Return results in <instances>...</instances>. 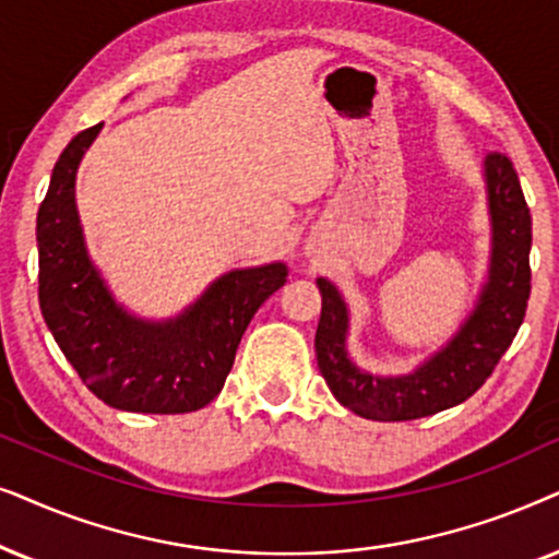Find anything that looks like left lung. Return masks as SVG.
I'll return each instance as SVG.
<instances>
[{"label":"left lung","mask_w":559,"mask_h":559,"mask_svg":"<svg viewBox=\"0 0 559 559\" xmlns=\"http://www.w3.org/2000/svg\"><path fill=\"white\" fill-rule=\"evenodd\" d=\"M486 181L493 219L488 284L448 347L412 376L381 378L357 370L345 353V301L330 281H317L322 292L314 337L317 366L334 399L349 412L378 421H412L463 404L488 381L516 337L532 294V214L509 155L498 151L488 155Z\"/></svg>","instance_id":"1"}]
</instances>
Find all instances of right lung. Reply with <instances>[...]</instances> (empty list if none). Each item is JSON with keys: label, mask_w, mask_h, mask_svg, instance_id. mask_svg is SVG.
Here are the masks:
<instances>
[{"label": "right lung", "mask_w": 559, "mask_h": 559, "mask_svg": "<svg viewBox=\"0 0 559 559\" xmlns=\"http://www.w3.org/2000/svg\"><path fill=\"white\" fill-rule=\"evenodd\" d=\"M99 130L94 124L66 145L37 212L43 319L86 389L107 406L138 414L197 412L222 391L250 319L286 284L288 267L271 263L222 275L170 322L130 317L86 255L73 199L79 160Z\"/></svg>", "instance_id": "obj_1"}]
</instances>
